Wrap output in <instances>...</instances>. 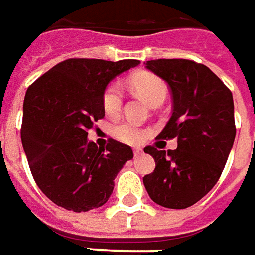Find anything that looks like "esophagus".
<instances>
[{
	"label": "esophagus",
	"instance_id": "34e87169",
	"mask_svg": "<svg viewBox=\"0 0 255 255\" xmlns=\"http://www.w3.org/2000/svg\"><path fill=\"white\" fill-rule=\"evenodd\" d=\"M142 153H143V150L139 149V148H136V149H134V156H141Z\"/></svg>",
	"mask_w": 255,
	"mask_h": 255
}]
</instances>
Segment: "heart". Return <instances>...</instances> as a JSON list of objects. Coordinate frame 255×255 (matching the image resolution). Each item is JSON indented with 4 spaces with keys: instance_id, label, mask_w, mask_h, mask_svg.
<instances>
[{
    "instance_id": "obj_1",
    "label": "heart",
    "mask_w": 255,
    "mask_h": 255,
    "mask_svg": "<svg viewBox=\"0 0 255 255\" xmlns=\"http://www.w3.org/2000/svg\"><path fill=\"white\" fill-rule=\"evenodd\" d=\"M129 86L150 106H159L167 96V86L163 81L153 74L139 72L129 79ZM123 89L119 84H110L103 93V110L107 116H117L123 107ZM148 131L138 127L132 121H123L113 128V135L119 141L128 145L142 143L146 138Z\"/></svg>"
}]
</instances>
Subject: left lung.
Wrapping results in <instances>:
<instances>
[{"mask_svg":"<svg viewBox=\"0 0 255 255\" xmlns=\"http://www.w3.org/2000/svg\"><path fill=\"white\" fill-rule=\"evenodd\" d=\"M169 85L173 114L159 139H177L174 150L146 146L155 159L143 186L153 202L184 209L205 197L222 174L236 136L233 96L204 64L183 58L146 61Z\"/></svg>","mask_w":255,"mask_h":255,"instance_id":"obj_1","label":"left lung"}]
</instances>
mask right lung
Segmentation results:
<instances>
[{
	"mask_svg": "<svg viewBox=\"0 0 255 255\" xmlns=\"http://www.w3.org/2000/svg\"><path fill=\"white\" fill-rule=\"evenodd\" d=\"M138 64L69 58L27 88L22 145L36 184L55 205L74 212L105 205L116 176L134 157L128 145L114 139L98 148L88 131L105 117L106 86Z\"/></svg>",
	"mask_w": 255,
	"mask_h": 255,
	"instance_id": "obj_1",
	"label": "right lung"
}]
</instances>
